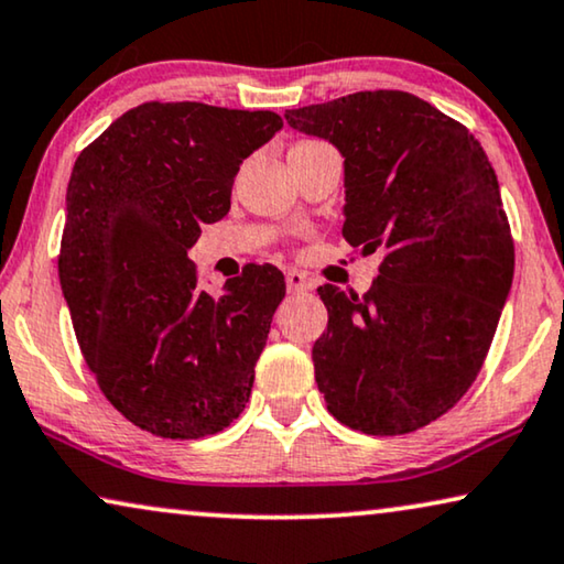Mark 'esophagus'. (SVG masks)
Returning a JSON list of instances; mask_svg holds the SVG:
<instances>
[{
	"mask_svg": "<svg viewBox=\"0 0 564 564\" xmlns=\"http://www.w3.org/2000/svg\"><path fill=\"white\" fill-rule=\"evenodd\" d=\"M284 282H288L290 292H302L313 288V280H310L305 272H300V269H288V272H284Z\"/></svg>",
	"mask_w": 564,
	"mask_h": 564,
	"instance_id": "1",
	"label": "esophagus"
}]
</instances>
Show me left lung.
I'll list each match as a JSON object with an SVG mask.
<instances>
[{
    "label": "left lung",
    "mask_w": 564,
    "mask_h": 564,
    "mask_svg": "<svg viewBox=\"0 0 564 564\" xmlns=\"http://www.w3.org/2000/svg\"><path fill=\"white\" fill-rule=\"evenodd\" d=\"M346 158L343 236L381 251L358 297L317 288L328 333L313 346L328 412L366 435L443 417L476 381L513 280L499 181L460 121L406 91H358L284 113Z\"/></svg>",
    "instance_id": "obj_1"
}]
</instances>
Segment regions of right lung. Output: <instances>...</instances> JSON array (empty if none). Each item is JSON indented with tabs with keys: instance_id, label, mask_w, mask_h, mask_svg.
Segmentation results:
<instances>
[{
	"instance_id": "right-lung-1",
	"label": "right lung",
	"mask_w": 564,
	"mask_h": 564,
	"mask_svg": "<svg viewBox=\"0 0 564 564\" xmlns=\"http://www.w3.org/2000/svg\"><path fill=\"white\" fill-rule=\"evenodd\" d=\"M280 129L274 111L147 101L73 165L63 297L104 397L152 435H216L249 402L284 276L247 264L214 297L187 249L228 214L239 165Z\"/></svg>"
}]
</instances>
